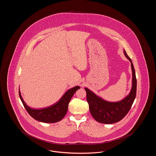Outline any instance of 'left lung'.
<instances>
[{
	"label": "left lung",
	"mask_w": 156,
	"mask_h": 156,
	"mask_svg": "<svg viewBox=\"0 0 156 156\" xmlns=\"http://www.w3.org/2000/svg\"><path fill=\"white\" fill-rule=\"evenodd\" d=\"M123 52L131 63L132 71V89L127 96L118 102H109L97 96L87 88H85L90 114L97 122L101 123L112 124L121 120L130 111L136 98L137 81L133 64L125 50Z\"/></svg>",
	"instance_id": "8db88e82"
}]
</instances>
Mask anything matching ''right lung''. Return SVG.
Listing matches in <instances>:
<instances>
[{
  "label": "right lung",
  "mask_w": 156,
  "mask_h": 156,
  "mask_svg": "<svg viewBox=\"0 0 156 156\" xmlns=\"http://www.w3.org/2000/svg\"><path fill=\"white\" fill-rule=\"evenodd\" d=\"M79 86H76L67 92L61 97L59 101L50 106L42 109H33L26 104L22 97L20 89L19 97L23 106L30 116L36 120L47 123H56L63 119L67 113L68 104L74 95L75 92L80 89Z\"/></svg>",
  "instance_id": "1"
}]
</instances>
